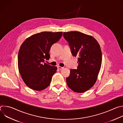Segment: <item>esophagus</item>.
I'll list each match as a JSON object with an SVG mask.
<instances>
[{"label":"esophagus","mask_w":123,"mask_h":123,"mask_svg":"<svg viewBox=\"0 0 123 123\" xmlns=\"http://www.w3.org/2000/svg\"><path fill=\"white\" fill-rule=\"evenodd\" d=\"M57 68H58V69H59V70H61L63 68V67H60V66H58V67H57Z\"/></svg>","instance_id":"1"}]
</instances>
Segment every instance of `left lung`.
<instances>
[{
    "mask_svg": "<svg viewBox=\"0 0 123 123\" xmlns=\"http://www.w3.org/2000/svg\"><path fill=\"white\" fill-rule=\"evenodd\" d=\"M72 55L78 57L77 69H71L66 78L68 86L73 91L82 93L96 83L102 64V51L98 42L92 36L79 31L64 32Z\"/></svg>",
    "mask_w": 123,
    "mask_h": 123,
    "instance_id": "left-lung-1",
    "label": "left lung"
}]
</instances>
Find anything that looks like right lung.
<instances>
[{
    "label": "right lung",
    "mask_w": 123,
    "mask_h": 123,
    "mask_svg": "<svg viewBox=\"0 0 123 123\" xmlns=\"http://www.w3.org/2000/svg\"><path fill=\"white\" fill-rule=\"evenodd\" d=\"M62 31H43L32 35L22 44L18 55V68L25 84L30 89L42 91L49 85L57 67L45 63L51 46L62 36Z\"/></svg>",
    "instance_id": "1"
}]
</instances>
